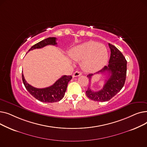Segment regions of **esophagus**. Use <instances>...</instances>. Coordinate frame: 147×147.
I'll return each mask as SVG.
<instances>
[{
  "instance_id": "34e87169",
  "label": "esophagus",
  "mask_w": 147,
  "mask_h": 147,
  "mask_svg": "<svg viewBox=\"0 0 147 147\" xmlns=\"http://www.w3.org/2000/svg\"><path fill=\"white\" fill-rule=\"evenodd\" d=\"M82 75V73L79 71H75L73 74V78H75V77H78V76H80Z\"/></svg>"
}]
</instances>
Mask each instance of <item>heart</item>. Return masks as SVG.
<instances>
[{
    "mask_svg": "<svg viewBox=\"0 0 147 147\" xmlns=\"http://www.w3.org/2000/svg\"><path fill=\"white\" fill-rule=\"evenodd\" d=\"M70 56L76 61H83V67L86 70L94 71L106 63L108 53L104 45L88 42L73 48Z\"/></svg>",
    "mask_w": 147,
    "mask_h": 147,
    "instance_id": "heart-1",
    "label": "heart"
}]
</instances>
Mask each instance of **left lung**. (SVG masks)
I'll return each instance as SVG.
<instances>
[{
	"instance_id": "left-lung-1",
	"label": "left lung",
	"mask_w": 147,
	"mask_h": 147,
	"mask_svg": "<svg viewBox=\"0 0 147 147\" xmlns=\"http://www.w3.org/2000/svg\"><path fill=\"white\" fill-rule=\"evenodd\" d=\"M111 50V55L109 65L105 66L97 72L107 73V78L102 89L95 92L92 90L90 85L86 91L87 96L95 101L105 102L109 101L120 91L125 83L127 71V61L122 53L114 45L109 43ZM93 74L87 76L89 81H91Z\"/></svg>"
}]
</instances>
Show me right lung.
<instances>
[{"mask_svg": "<svg viewBox=\"0 0 147 147\" xmlns=\"http://www.w3.org/2000/svg\"><path fill=\"white\" fill-rule=\"evenodd\" d=\"M56 37H48L39 42L32 46L28 52L35 49H40L47 45H57ZM72 79L71 76L64 75L59 79L53 85L42 89L36 88L26 82L22 73V79L23 83L29 93L38 101L43 102H55L59 101L64 98L65 92L67 90L68 83Z\"/></svg>", "mask_w": 147, "mask_h": 147, "instance_id": "add662e5", "label": "right lung"}]
</instances>
